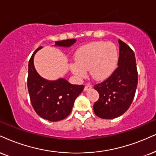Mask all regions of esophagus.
Wrapping results in <instances>:
<instances>
[{"label":"esophagus","mask_w":156,"mask_h":156,"mask_svg":"<svg viewBox=\"0 0 156 156\" xmlns=\"http://www.w3.org/2000/svg\"><path fill=\"white\" fill-rule=\"evenodd\" d=\"M91 88H92V86L90 85V84H87L85 86H84V91H87V90L91 89Z\"/></svg>","instance_id":"obj_1"}]
</instances>
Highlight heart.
Returning <instances> with one entry per match:
<instances>
[{
	"label": "heart",
	"mask_w": 156,
	"mask_h": 156,
	"mask_svg": "<svg viewBox=\"0 0 156 156\" xmlns=\"http://www.w3.org/2000/svg\"><path fill=\"white\" fill-rule=\"evenodd\" d=\"M75 61L71 69L75 76L83 78L86 71L94 80H101L109 76L116 66L118 52L114 44L94 42L82 46L75 53Z\"/></svg>",
	"instance_id": "heart-1"
}]
</instances>
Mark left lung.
<instances>
[{"label":"left lung","instance_id":"1","mask_svg":"<svg viewBox=\"0 0 156 156\" xmlns=\"http://www.w3.org/2000/svg\"><path fill=\"white\" fill-rule=\"evenodd\" d=\"M119 44L118 67L107 80L94 86L99 99L93 110L101 119H115L124 114L131 105L137 89L138 74L134 51L121 40Z\"/></svg>","mask_w":156,"mask_h":156}]
</instances>
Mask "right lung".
<instances>
[{"instance_id":"obj_1","label":"right lung","mask_w":156,"mask_h":156,"mask_svg":"<svg viewBox=\"0 0 156 156\" xmlns=\"http://www.w3.org/2000/svg\"><path fill=\"white\" fill-rule=\"evenodd\" d=\"M76 39L56 41L55 46L69 48L76 43ZM43 48L35 50L29 61L27 87L34 110L40 117L50 122H58L70 114L76 98L81 94L84 85L72 84L64 78L48 80L42 77L34 66V56Z\"/></svg>"}]
</instances>
